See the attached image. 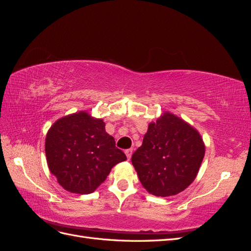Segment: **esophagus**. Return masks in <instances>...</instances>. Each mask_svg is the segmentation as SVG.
<instances>
[{
  "label": "esophagus",
  "mask_w": 251,
  "mask_h": 251,
  "mask_svg": "<svg viewBox=\"0 0 251 251\" xmlns=\"http://www.w3.org/2000/svg\"><path fill=\"white\" fill-rule=\"evenodd\" d=\"M126 158L128 159V160H130L131 159V157H132V154H133V150L132 149H128V150H126Z\"/></svg>",
  "instance_id": "obj_1"
}]
</instances>
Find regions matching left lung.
<instances>
[{
	"mask_svg": "<svg viewBox=\"0 0 251 251\" xmlns=\"http://www.w3.org/2000/svg\"><path fill=\"white\" fill-rule=\"evenodd\" d=\"M200 134L184 120L164 113L149 126L132 163L147 191L157 197L181 193L195 180L204 158Z\"/></svg>",
	"mask_w": 251,
	"mask_h": 251,
	"instance_id": "obj_1",
	"label": "left lung"
}]
</instances>
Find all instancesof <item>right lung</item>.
Here are the masks:
<instances>
[{"instance_id":"right-lung-1","label":"right lung","mask_w":251,"mask_h":251,"mask_svg":"<svg viewBox=\"0 0 251 251\" xmlns=\"http://www.w3.org/2000/svg\"><path fill=\"white\" fill-rule=\"evenodd\" d=\"M104 126L102 119L79 112L58 119L50 127L45 143L47 163L66 191L93 193L114 165L126 160Z\"/></svg>"}]
</instances>
